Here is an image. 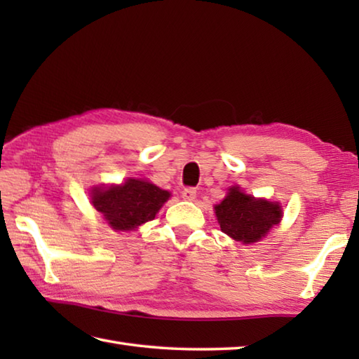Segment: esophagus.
Here are the masks:
<instances>
[{"label":"esophagus","mask_w":359,"mask_h":359,"mask_svg":"<svg viewBox=\"0 0 359 359\" xmlns=\"http://www.w3.org/2000/svg\"><path fill=\"white\" fill-rule=\"evenodd\" d=\"M196 194H197V189L193 187H188L184 189V191H182V197H184L185 201H194Z\"/></svg>","instance_id":"34e87169"}]
</instances>
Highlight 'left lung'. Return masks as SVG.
<instances>
[{"label":"left lung","mask_w":359,"mask_h":359,"mask_svg":"<svg viewBox=\"0 0 359 359\" xmlns=\"http://www.w3.org/2000/svg\"><path fill=\"white\" fill-rule=\"evenodd\" d=\"M215 208L220 230L243 243L262 239L273 225L280 222L282 217V210L278 203L264 199L256 201L255 197L243 194L238 187H233L225 199Z\"/></svg>","instance_id":"left-lung-1"}]
</instances>
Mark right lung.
Listing matches in <instances>:
<instances>
[{"label":"right lung","mask_w":359,"mask_h":359,"mask_svg":"<svg viewBox=\"0 0 359 359\" xmlns=\"http://www.w3.org/2000/svg\"><path fill=\"white\" fill-rule=\"evenodd\" d=\"M168 197L170 193L149 182L129 179L120 187L95 188L93 205L114 230L128 231L154 219Z\"/></svg>","instance_id":"add662e5"}]
</instances>
